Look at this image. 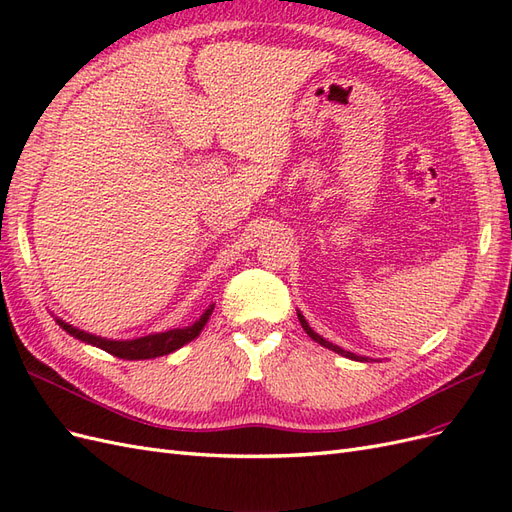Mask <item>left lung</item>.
Masks as SVG:
<instances>
[{
  "mask_svg": "<svg viewBox=\"0 0 512 512\" xmlns=\"http://www.w3.org/2000/svg\"><path fill=\"white\" fill-rule=\"evenodd\" d=\"M299 320H301V327L305 329V333L309 335V337H312L314 339V342H318L320 346H324V348H329V350H333V352H337V354H344V356H348V359H354V361H367V359H359V356H356V354H352V352H346V350H342V348H339V346H333V344H329L327 342V339H324V337H320L318 333H314L312 331V327H309V324H307V320L299 314Z\"/></svg>",
  "mask_w": 512,
  "mask_h": 512,
  "instance_id": "left-lung-1",
  "label": "left lung"
}]
</instances>
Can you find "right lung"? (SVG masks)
<instances>
[{
  "label": "right lung",
  "mask_w": 512,
  "mask_h": 512,
  "mask_svg": "<svg viewBox=\"0 0 512 512\" xmlns=\"http://www.w3.org/2000/svg\"><path fill=\"white\" fill-rule=\"evenodd\" d=\"M213 312V305H209L207 312L200 316L192 327H185V329H173V331H166V333H156V335H147V337H138V339H128V342H113V339H102V337H96L91 333H85L81 329H74L72 324L59 320V327L68 331L72 337L81 339V342H87V344H94L102 350H106L108 354L113 356H119V359H128V361H138V359H153V356H164V354H170L175 352L177 348H181L183 344L192 342L194 337L200 335V331H203V327L207 324L209 316Z\"/></svg>",
  "instance_id": "obj_1"
}]
</instances>
